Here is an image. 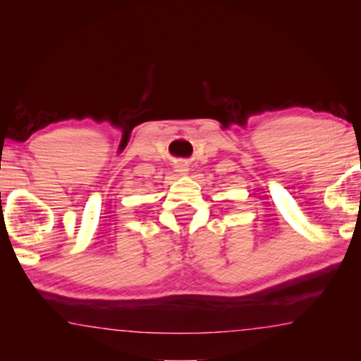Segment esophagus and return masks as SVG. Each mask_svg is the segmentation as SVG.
<instances>
[{
  "label": "esophagus",
  "mask_w": 361,
  "mask_h": 361,
  "mask_svg": "<svg viewBox=\"0 0 361 361\" xmlns=\"http://www.w3.org/2000/svg\"><path fill=\"white\" fill-rule=\"evenodd\" d=\"M175 172L180 173V175H186L189 172V167L185 161H178L175 162Z\"/></svg>",
  "instance_id": "34e87169"
}]
</instances>
